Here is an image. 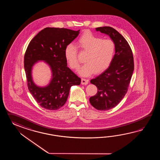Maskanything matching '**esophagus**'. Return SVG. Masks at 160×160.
Returning <instances> with one entry per match:
<instances>
[{
    "instance_id": "esophagus-1",
    "label": "esophagus",
    "mask_w": 160,
    "mask_h": 160,
    "mask_svg": "<svg viewBox=\"0 0 160 160\" xmlns=\"http://www.w3.org/2000/svg\"><path fill=\"white\" fill-rule=\"evenodd\" d=\"M88 80L87 79L82 78L81 83L82 85H87L88 83Z\"/></svg>"
}]
</instances>
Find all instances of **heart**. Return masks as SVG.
Listing matches in <instances>:
<instances>
[{"mask_svg":"<svg viewBox=\"0 0 160 160\" xmlns=\"http://www.w3.org/2000/svg\"><path fill=\"white\" fill-rule=\"evenodd\" d=\"M81 51L87 52L86 62L79 70L81 75L88 77L97 72H102L108 68L112 63L115 54V44L110 39L103 38L90 31L82 35L76 42ZM65 58L70 66L78 70L80 63L77 57V48L72 44H69L65 50Z\"/></svg>","mask_w":160,"mask_h":160,"instance_id":"b5f03b06","label":"heart"}]
</instances>
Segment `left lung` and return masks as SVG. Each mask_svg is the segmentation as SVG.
<instances>
[{
	"label": "left lung",
	"instance_id": "left-lung-1",
	"mask_svg": "<svg viewBox=\"0 0 160 160\" xmlns=\"http://www.w3.org/2000/svg\"><path fill=\"white\" fill-rule=\"evenodd\" d=\"M95 29L108 35L116 48L109 68L90 81L98 91L90 98V103L97 110H108L116 107L128 92L134 71V58L128 42L114 28L105 26Z\"/></svg>",
	"mask_w": 160,
	"mask_h": 160
}]
</instances>
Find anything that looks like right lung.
Segmentation results:
<instances>
[{"instance_id": "1", "label": "right lung", "mask_w": 160, "mask_h": 160, "mask_svg": "<svg viewBox=\"0 0 160 160\" xmlns=\"http://www.w3.org/2000/svg\"><path fill=\"white\" fill-rule=\"evenodd\" d=\"M79 31L46 27L34 37L27 47L24 57L27 86L44 109L61 108L68 99L70 88L81 83V78L67 66L65 55V48L77 37ZM38 60L46 61L52 72L51 81L43 88L35 85L31 76L32 68Z\"/></svg>"}]
</instances>
